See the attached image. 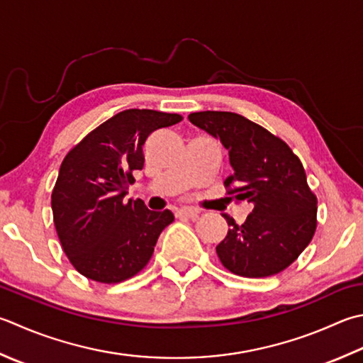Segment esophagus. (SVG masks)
Wrapping results in <instances>:
<instances>
[{
    "instance_id": "34e87169",
    "label": "esophagus",
    "mask_w": 363,
    "mask_h": 363,
    "mask_svg": "<svg viewBox=\"0 0 363 363\" xmlns=\"http://www.w3.org/2000/svg\"><path fill=\"white\" fill-rule=\"evenodd\" d=\"M200 214V211L194 209V208H179L176 211V216L177 217H189V218H195Z\"/></svg>"
}]
</instances>
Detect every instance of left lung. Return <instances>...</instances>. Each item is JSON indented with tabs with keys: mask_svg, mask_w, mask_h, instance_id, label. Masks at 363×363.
<instances>
[{
	"mask_svg": "<svg viewBox=\"0 0 363 363\" xmlns=\"http://www.w3.org/2000/svg\"><path fill=\"white\" fill-rule=\"evenodd\" d=\"M189 121L222 141L233 168L225 186L253 208L242 225L223 216L230 230L216 248L222 264L250 279L281 272L316 230L318 201L301 160L285 141L238 113L198 111Z\"/></svg>",
	"mask_w": 363,
	"mask_h": 363,
	"instance_id": "obj_1",
	"label": "left lung"
}]
</instances>
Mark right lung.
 <instances>
[{"instance_id": "obj_1", "label": "right lung", "mask_w": 363, "mask_h": 363, "mask_svg": "<svg viewBox=\"0 0 363 363\" xmlns=\"http://www.w3.org/2000/svg\"><path fill=\"white\" fill-rule=\"evenodd\" d=\"M174 113L130 108L88 133L66 157L52 194L62 250L82 275L101 283L130 279L151 259L172 211H149L129 198L133 172L143 168L152 132L181 123Z\"/></svg>"}]
</instances>
